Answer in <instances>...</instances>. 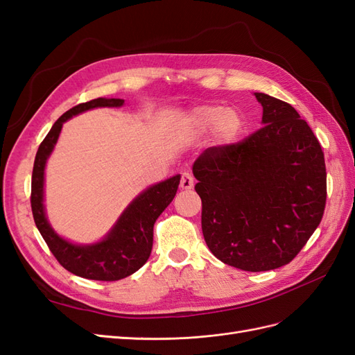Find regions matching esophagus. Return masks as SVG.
Segmentation results:
<instances>
[{"label":"esophagus","mask_w":355,"mask_h":355,"mask_svg":"<svg viewBox=\"0 0 355 355\" xmlns=\"http://www.w3.org/2000/svg\"><path fill=\"white\" fill-rule=\"evenodd\" d=\"M193 186H195L193 175H191L190 172H187V171L183 172V174H181V180H180V187L184 189V190H190Z\"/></svg>","instance_id":"esophagus-1"}]
</instances>
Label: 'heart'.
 I'll use <instances>...</instances> for the list:
<instances>
[{"instance_id": "1", "label": "heart", "mask_w": 355, "mask_h": 355, "mask_svg": "<svg viewBox=\"0 0 355 355\" xmlns=\"http://www.w3.org/2000/svg\"><path fill=\"white\" fill-rule=\"evenodd\" d=\"M193 120L202 129H216L218 139L232 141L235 139L241 130V117L232 110H225L218 105H205L195 110Z\"/></svg>"}]
</instances>
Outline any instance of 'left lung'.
<instances>
[{
	"label": "left lung",
	"mask_w": 355,
	"mask_h": 355,
	"mask_svg": "<svg viewBox=\"0 0 355 355\" xmlns=\"http://www.w3.org/2000/svg\"><path fill=\"white\" fill-rule=\"evenodd\" d=\"M254 95L263 126L238 143L207 148L193 175L212 254L234 268L263 272L288 265L318 227L327 172L318 139L297 111Z\"/></svg>",
	"instance_id": "left-lung-1"
}]
</instances>
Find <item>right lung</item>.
<instances>
[{"label":"right lung","instance_id":"1","mask_svg":"<svg viewBox=\"0 0 355 355\" xmlns=\"http://www.w3.org/2000/svg\"><path fill=\"white\" fill-rule=\"evenodd\" d=\"M123 99L96 98L78 104L60 116L40 144L31 181V208L35 226L59 265L77 277L95 281H117L137 272L148 260L153 247V227L157 217L174 199L180 175L162 181L143 191L119 218L108 236L95 245H74L59 238L44 216V166L56 144L64 121L96 107H120Z\"/></svg>","mask_w":355,"mask_h":355}]
</instances>
